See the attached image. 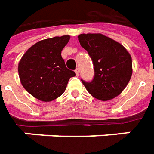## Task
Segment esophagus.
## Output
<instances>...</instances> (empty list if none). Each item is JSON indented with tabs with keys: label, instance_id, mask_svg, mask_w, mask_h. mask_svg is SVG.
Instances as JSON below:
<instances>
[{
	"label": "esophagus",
	"instance_id": "esophagus-1",
	"mask_svg": "<svg viewBox=\"0 0 154 154\" xmlns=\"http://www.w3.org/2000/svg\"><path fill=\"white\" fill-rule=\"evenodd\" d=\"M75 73H76V75L78 76V75H79V74H80V70H79L78 68H76V69H75Z\"/></svg>",
	"mask_w": 154,
	"mask_h": 154
}]
</instances>
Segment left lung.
<instances>
[{"mask_svg": "<svg viewBox=\"0 0 154 154\" xmlns=\"http://www.w3.org/2000/svg\"><path fill=\"white\" fill-rule=\"evenodd\" d=\"M80 44L90 56L93 63L94 77L92 81L81 80L92 97L109 100L121 93L132 75V59L127 50L102 34H80Z\"/></svg>", "mask_w": 154, "mask_h": 154, "instance_id": "1", "label": "left lung"}]
</instances>
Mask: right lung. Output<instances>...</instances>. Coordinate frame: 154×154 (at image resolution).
I'll use <instances>...</instances> for the list:
<instances>
[{"instance_id": "right-lung-1", "label": "right lung", "mask_w": 154, "mask_h": 154, "mask_svg": "<svg viewBox=\"0 0 154 154\" xmlns=\"http://www.w3.org/2000/svg\"><path fill=\"white\" fill-rule=\"evenodd\" d=\"M68 35L39 41L22 56L19 63L21 84L33 97L50 102L60 97L71 77L76 74L69 70L62 57L68 44Z\"/></svg>"}]
</instances>
